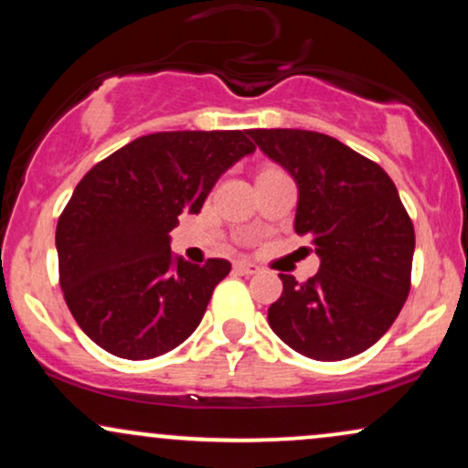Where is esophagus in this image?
<instances>
[{
  "label": "esophagus",
  "mask_w": 468,
  "mask_h": 468,
  "mask_svg": "<svg viewBox=\"0 0 468 468\" xmlns=\"http://www.w3.org/2000/svg\"><path fill=\"white\" fill-rule=\"evenodd\" d=\"M233 268L238 275H255V272H260V266L252 264V261H235Z\"/></svg>",
  "instance_id": "obj_1"
}]
</instances>
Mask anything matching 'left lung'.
I'll list each match as a JSON object with an SVG mask.
<instances>
[{
  "instance_id": "obj_1",
  "label": "left lung",
  "mask_w": 468,
  "mask_h": 468,
  "mask_svg": "<svg viewBox=\"0 0 468 468\" xmlns=\"http://www.w3.org/2000/svg\"><path fill=\"white\" fill-rule=\"evenodd\" d=\"M299 189L294 230L308 235L321 266L308 282L279 275L283 292L268 324L314 361H343L372 347L411 288L416 235L399 189L380 165L336 138L308 130H250Z\"/></svg>"
}]
</instances>
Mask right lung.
Wrapping results in <instances>:
<instances>
[{
	"label": "right lung",
	"mask_w": 468,
	"mask_h": 468,
	"mask_svg": "<svg viewBox=\"0 0 468 468\" xmlns=\"http://www.w3.org/2000/svg\"><path fill=\"white\" fill-rule=\"evenodd\" d=\"M252 152L249 132H158L83 176L57 224L58 283L96 346L144 361L193 335L230 264H189L171 252L169 233Z\"/></svg>",
	"instance_id": "obj_1"
}]
</instances>
